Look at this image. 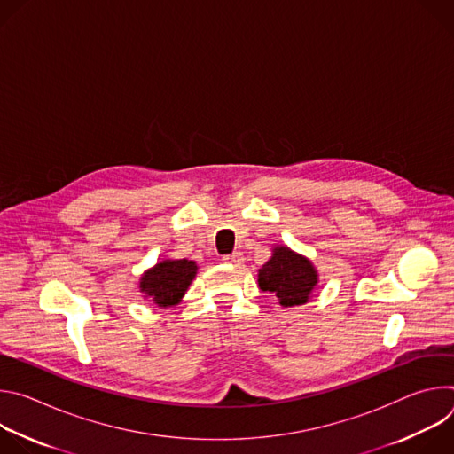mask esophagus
I'll return each instance as SVG.
<instances>
[{"instance_id":"1","label":"esophagus","mask_w":454,"mask_h":454,"mask_svg":"<svg viewBox=\"0 0 454 454\" xmlns=\"http://www.w3.org/2000/svg\"><path fill=\"white\" fill-rule=\"evenodd\" d=\"M223 261H224L226 264H230V266L239 268V266L244 262V256H242L240 253H231V254H224Z\"/></svg>"}]
</instances>
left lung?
<instances>
[{
    "label": "left lung",
    "mask_w": 454,
    "mask_h": 454,
    "mask_svg": "<svg viewBox=\"0 0 454 454\" xmlns=\"http://www.w3.org/2000/svg\"><path fill=\"white\" fill-rule=\"evenodd\" d=\"M258 287L271 293L282 307L305 305L319 282L310 258L286 244L273 247L270 261L258 270Z\"/></svg>",
    "instance_id": "8db88e82"
}]
</instances>
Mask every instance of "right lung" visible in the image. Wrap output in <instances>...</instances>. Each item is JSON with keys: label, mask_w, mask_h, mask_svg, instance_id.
I'll use <instances>...</instances> for the list:
<instances>
[{"label": "right lung", "mask_w": 454, "mask_h": 454, "mask_svg": "<svg viewBox=\"0 0 454 454\" xmlns=\"http://www.w3.org/2000/svg\"><path fill=\"white\" fill-rule=\"evenodd\" d=\"M198 270V264L188 258H163L144 271L138 282L140 293L158 307H174L183 300Z\"/></svg>", "instance_id": "1"}]
</instances>
